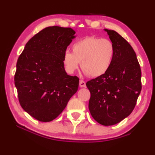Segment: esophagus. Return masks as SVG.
<instances>
[{
	"mask_svg": "<svg viewBox=\"0 0 155 155\" xmlns=\"http://www.w3.org/2000/svg\"><path fill=\"white\" fill-rule=\"evenodd\" d=\"M79 87H86V82L83 80H80L79 81Z\"/></svg>",
	"mask_w": 155,
	"mask_h": 155,
	"instance_id": "1",
	"label": "esophagus"
}]
</instances>
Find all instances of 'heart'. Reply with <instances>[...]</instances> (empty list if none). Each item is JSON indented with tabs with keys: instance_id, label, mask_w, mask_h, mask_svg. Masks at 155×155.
Here are the masks:
<instances>
[{
	"instance_id": "obj_1",
	"label": "heart",
	"mask_w": 155,
	"mask_h": 155,
	"mask_svg": "<svg viewBox=\"0 0 155 155\" xmlns=\"http://www.w3.org/2000/svg\"><path fill=\"white\" fill-rule=\"evenodd\" d=\"M115 54L113 42L107 39L90 36L76 41L72 45V53L66 51L63 63L68 74L81 68L86 75L98 77L110 68Z\"/></svg>"
}]
</instances>
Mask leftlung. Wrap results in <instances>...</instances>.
I'll return each mask as SVG.
<instances>
[{
	"label": "left lung",
	"mask_w": 155,
	"mask_h": 155,
	"mask_svg": "<svg viewBox=\"0 0 155 155\" xmlns=\"http://www.w3.org/2000/svg\"><path fill=\"white\" fill-rule=\"evenodd\" d=\"M115 48L110 68L101 76L87 81L89 109L93 118L112 126L128 117L141 90V71L137 55L128 42L114 30L105 29Z\"/></svg>",
	"instance_id": "8db88e82"
}]
</instances>
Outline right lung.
<instances>
[{
    "label": "right lung",
    "mask_w": 155,
    "mask_h": 155,
    "mask_svg": "<svg viewBox=\"0 0 155 155\" xmlns=\"http://www.w3.org/2000/svg\"><path fill=\"white\" fill-rule=\"evenodd\" d=\"M75 33L69 27L45 28L28 41L18 58L14 84L18 101L42 122L56 118L79 88V79L66 74L62 61Z\"/></svg>",
    "instance_id": "obj_1"
}]
</instances>
